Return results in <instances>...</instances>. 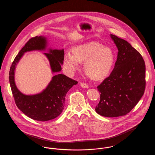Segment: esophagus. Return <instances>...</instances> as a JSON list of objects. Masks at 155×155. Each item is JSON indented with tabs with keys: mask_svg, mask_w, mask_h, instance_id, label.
<instances>
[{
	"mask_svg": "<svg viewBox=\"0 0 155 155\" xmlns=\"http://www.w3.org/2000/svg\"><path fill=\"white\" fill-rule=\"evenodd\" d=\"M80 85H81V87L84 88H88V85L86 83H84V82H82L80 83Z\"/></svg>",
	"mask_w": 155,
	"mask_h": 155,
	"instance_id": "obj_1",
	"label": "esophagus"
}]
</instances>
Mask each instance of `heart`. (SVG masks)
I'll use <instances>...</instances> for the list:
<instances>
[{
  "label": "heart",
  "mask_w": 155,
  "mask_h": 155,
  "mask_svg": "<svg viewBox=\"0 0 155 155\" xmlns=\"http://www.w3.org/2000/svg\"><path fill=\"white\" fill-rule=\"evenodd\" d=\"M84 69L95 80L104 78L110 73L114 62V54L110 48L103 47L99 42H90L75 47L73 54H67L64 65L67 70L73 73L78 62H84Z\"/></svg>",
  "instance_id": "b5f03b06"
}]
</instances>
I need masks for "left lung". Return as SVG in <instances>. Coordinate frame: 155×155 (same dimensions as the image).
<instances>
[{
	"mask_svg": "<svg viewBox=\"0 0 155 155\" xmlns=\"http://www.w3.org/2000/svg\"><path fill=\"white\" fill-rule=\"evenodd\" d=\"M110 37L118 48L117 59L110 75L97 87L101 94L95 110L102 116L115 117L128 114L143 96L145 64L130 43L116 35Z\"/></svg>",
	"mask_w": 155,
	"mask_h": 155,
	"instance_id": "8db88e82",
	"label": "left lung"
}]
</instances>
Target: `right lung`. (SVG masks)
I'll return each mask as SVG.
<instances>
[{"instance_id": "obj_1", "label": "right lung", "mask_w": 155, "mask_h": 155, "mask_svg": "<svg viewBox=\"0 0 155 155\" xmlns=\"http://www.w3.org/2000/svg\"><path fill=\"white\" fill-rule=\"evenodd\" d=\"M46 40L44 37H34L25 44L15 58L9 71V82L12 92L17 107L28 117L39 121H46L56 118L64 107L67 92L78 82L64 74H58L52 77V81L44 91L34 95L22 94L17 89L15 82V65L25 52L34 50H44ZM50 62L52 72H59L64 60V50H50L45 53Z\"/></svg>"}]
</instances>
